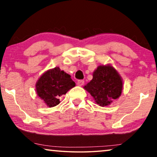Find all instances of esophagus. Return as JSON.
<instances>
[{
    "label": "esophagus",
    "instance_id": "esophagus-1",
    "mask_svg": "<svg viewBox=\"0 0 157 157\" xmlns=\"http://www.w3.org/2000/svg\"><path fill=\"white\" fill-rule=\"evenodd\" d=\"M83 83H84V81L83 80H78L77 81V85H78V86H83Z\"/></svg>",
    "mask_w": 157,
    "mask_h": 157
}]
</instances>
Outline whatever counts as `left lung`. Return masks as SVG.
<instances>
[{"label": "left lung", "mask_w": 157, "mask_h": 157, "mask_svg": "<svg viewBox=\"0 0 157 157\" xmlns=\"http://www.w3.org/2000/svg\"><path fill=\"white\" fill-rule=\"evenodd\" d=\"M100 106L110 105L121 95L123 80L110 64L98 66L93 72L92 80L83 86Z\"/></svg>", "instance_id": "left-lung-1"}]
</instances>
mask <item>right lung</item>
I'll return each mask as SVG.
<instances>
[{"label":"right lung","instance_id":"add662e5","mask_svg":"<svg viewBox=\"0 0 157 157\" xmlns=\"http://www.w3.org/2000/svg\"><path fill=\"white\" fill-rule=\"evenodd\" d=\"M76 83L69 74L55 67L43 74L36 83V94L48 107L60 104V98L74 87Z\"/></svg>","mask_w":157,"mask_h":157}]
</instances>
